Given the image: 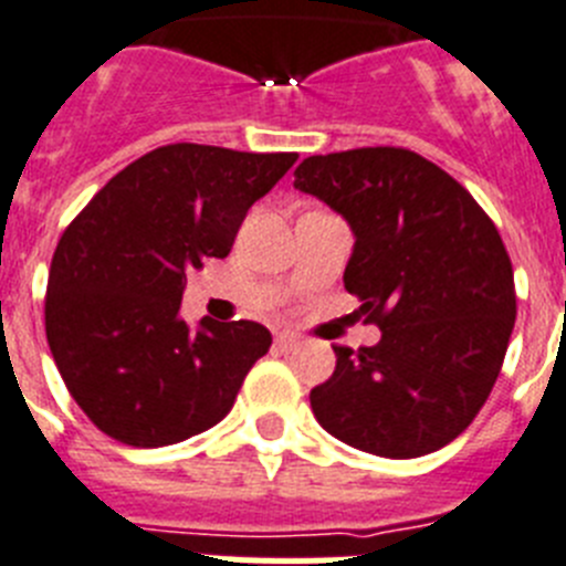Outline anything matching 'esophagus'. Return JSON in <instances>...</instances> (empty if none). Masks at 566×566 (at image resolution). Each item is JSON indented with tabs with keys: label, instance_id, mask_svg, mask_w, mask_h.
<instances>
[{
	"label": "esophagus",
	"instance_id": "esophagus-1",
	"mask_svg": "<svg viewBox=\"0 0 566 566\" xmlns=\"http://www.w3.org/2000/svg\"><path fill=\"white\" fill-rule=\"evenodd\" d=\"M296 347H298V338L293 336V333H276V350L290 353V350H296Z\"/></svg>",
	"mask_w": 566,
	"mask_h": 566
}]
</instances>
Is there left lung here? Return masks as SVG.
I'll use <instances>...</instances> for the list:
<instances>
[{"label": "left lung", "instance_id": "1", "mask_svg": "<svg viewBox=\"0 0 566 566\" xmlns=\"http://www.w3.org/2000/svg\"><path fill=\"white\" fill-rule=\"evenodd\" d=\"M298 190L356 233L344 290L381 342L333 344L336 370L311 390L318 424L385 459H419L473 424L515 324L513 264L493 219L450 174L407 147L307 156Z\"/></svg>", "mask_w": 566, "mask_h": 566}]
</instances>
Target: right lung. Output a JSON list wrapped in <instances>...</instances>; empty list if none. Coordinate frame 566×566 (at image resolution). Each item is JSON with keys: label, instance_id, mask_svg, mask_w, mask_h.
Instances as JSON below:
<instances>
[{"label": "right lung", "instance_id": "right-lung-1", "mask_svg": "<svg viewBox=\"0 0 566 566\" xmlns=\"http://www.w3.org/2000/svg\"><path fill=\"white\" fill-rule=\"evenodd\" d=\"M298 154L156 147L113 176L65 228L45 293L62 381L105 436L165 447L219 424L270 350L255 322L179 316L190 268L224 259L255 199Z\"/></svg>", "mask_w": 566, "mask_h": 566}]
</instances>
